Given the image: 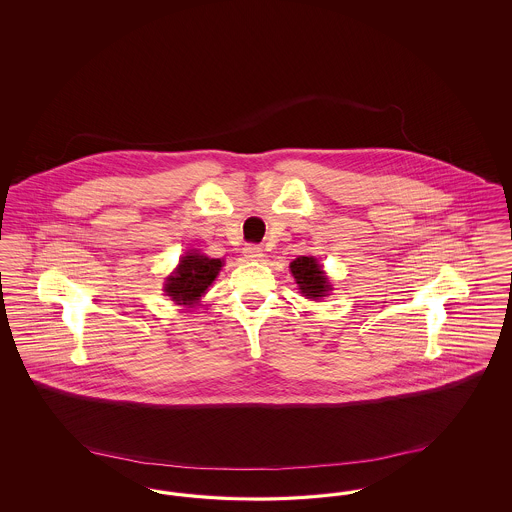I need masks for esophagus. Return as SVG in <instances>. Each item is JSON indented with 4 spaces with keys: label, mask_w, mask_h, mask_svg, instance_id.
Here are the masks:
<instances>
[{
    "label": "esophagus",
    "mask_w": 512,
    "mask_h": 512,
    "mask_svg": "<svg viewBox=\"0 0 512 512\" xmlns=\"http://www.w3.org/2000/svg\"><path fill=\"white\" fill-rule=\"evenodd\" d=\"M245 259H251V261H259L263 257V247L261 245L247 244L244 247Z\"/></svg>",
    "instance_id": "obj_1"
}]
</instances>
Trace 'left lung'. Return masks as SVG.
Instances as JSON below:
<instances>
[{
  "label": "left lung",
  "mask_w": 512,
  "mask_h": 512,
  "mask_svg": "<svg viewBox=\"0 0 512 512\" xmlns=\"http://www.w3.org/2000/svg\"><path fill=\"white\" fill-rule=\"evenodd\" d=\"M293 278L299 284V290L311 299H320L328 293V278L315 257H297L292 265Z\"/></svg>",
  "instance_id": "left-lung-1"
}]
</instances>
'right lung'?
<instances>
[{
	"instance_id": "obj_1",
	"label": "right lung",
	"mask_w": 512,
	"mask_h": 512,
	"mask_svg": "<svg viewBox=\"0 0 512 512\" xmlns=\"http://www.w3.org/2000/svg\"><path fill=\"white\" fill-rule=\"evenodd\" d=\"M222 261L209 259L199 253L182 257L176 272L165 284V292L182 305H192L217 278Z\"/></svg>"
}]
</instances>
